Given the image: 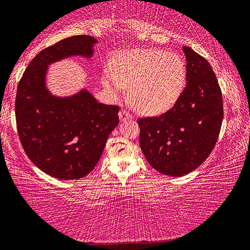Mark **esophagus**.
<instances>
[{"label": "esophagus", "mask_w": 250, "mask_h": 250, "mask_svg": "<svg viewBox=\"0 0 250 250\" xmlns=\"http://www.w3.org/2000/svg\"><path fill=\"white\" fill-rule=\"evenodd\" d=\"M119 119H120L121 121H126L129 120V119H132V114L130 113L128 110H120V112H119Z\"/></svg>", "instance_id": "esophagus-1"}]
</instances>
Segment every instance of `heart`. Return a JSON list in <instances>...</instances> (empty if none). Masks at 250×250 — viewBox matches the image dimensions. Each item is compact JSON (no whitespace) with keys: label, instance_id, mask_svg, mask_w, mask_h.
Here are the masks:
<instances>
[{"label":"heart","instance_id":"b5f03b06","mask_svg":"<svg viewBox=\"0 0 250 250\" xmlns=\"http://www.w3.org/2000/svg\"><path fill=\"white\" fill-rule=\"evenodd\" d=\"M185 65L179 55L153 49L118 53L112 71H104L102 83L119 96L130 86L129 99L142 113L154 114L170 108L185 83Z\"/></svg>","mask_w":250,"mask_h":250}]
</instances>
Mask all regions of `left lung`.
<instances>
[{
  "label": "left lung",
  "instance_id": "left-lung-1",
  "mask_svg": "<svg viewBox=\"0 0 250 250\" xmlns=\"http://www.w3.org/2000/svg\"><path fill=\"white\" fill-rule=\"evenodd\" d=\"M186 88L171 109L138 119L140 148L162 175L180 177L199 167L215 148L224 117L223 94L211 65L189 46Z\"/></svg>",
  "mask_w": 250,
  "mask_h": 250
}]
</instances>
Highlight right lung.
Segmentation results:
<instances>
[{
    "mask_svg": "<svg viewBox=\"0 0 250 250\" xmlns=\"http://www.w3.org/2000/svg\"><path fill=\"white\" fill-rule=\"evenodd\" d=\"M97 42L90 35H74L46 47L29 63L18 85L15 119L20 141L29 159L58 179L89 175L119 124V106L99 104L88 91L57 98L45 89L50 63L71 55L91 57Z\"/></svg>",
    "mask_w": 250,
    "mask_h": 250,
    "instance_id": "add662e5",
    "label": "right lung"
}]
</instances>
